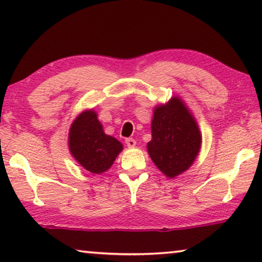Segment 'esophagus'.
I'll return each instance as SVG.
<instances>
[{
    "label": "esophagus",
    "instance_id": "1",
    "mask_svg": "<svg viewBox=\"0 0 262 262\" xmlns=\"http://www.w3.org/2000/svg\"><path fill=\"white\" fill-rule=\"evenodd\" d=\"M126 144L128 145V147H130V148H133V147H135V144H136V141L134 140V139H126Z\"/></svg>",
    "mask_w": 262,
    "mask_h": 262
}]
</instances>
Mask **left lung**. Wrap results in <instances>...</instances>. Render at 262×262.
Here are the masks:
<instances>
[{"label": "left lung", "mask_w": 262, "mask_h": 262, "mask_svg": "<svg viewBox=\"0 0 262 262\" xmlns=\"http://www.w3.org/2000/svg\"><path fill=\"white\" fill-rule=\"evenodd\" d=\"M151 132L148 151L164 174L173 178L192 165L201 147V135L183 101L174 98L155 108Z\"/></svg>", "instance_id": "8db88e82"}]
</instances>
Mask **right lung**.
I'll return each mask as SVG.
<instances>
[{"label": "right lung", "mask_w": 262, "mask_h": 262, "mask_svg": "<svg viewBox=\"0 0 262 262\" xmlns=\"http://www.w3.org/2000/svg\"><path fill=\"white\" fill-rule=\"evenodd\" d=\"M69 148L85 170L101 173L112 165L122 144L105 134L94 111H86L79 114L70 127Z\"/></svg>", "instance_id": "obj_1"}]
</instances>
